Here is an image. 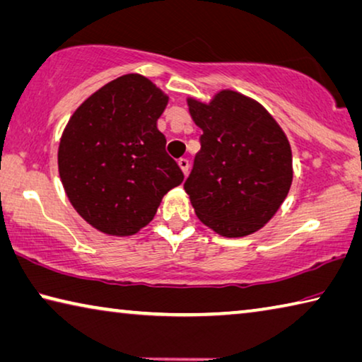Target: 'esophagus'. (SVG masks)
<instances>
[{
  "label": "esophagus",
  "instance_id": "1",
  "mask_svg": "<svg viewBox=\"0 0 362 362\" xmlns=\"http://www.w3.org/2000/svg\"><path fill=\"white\" fill-rule=\"evenodd\" d=\"M179 168L182 169V172L183 174H188V169H190V163H188V159L187 158H180L179 159Z\"/></svg>",
  "mask_w": 362,
  "mask_h": 362
}]
</instances>
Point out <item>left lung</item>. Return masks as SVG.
<instances>
[{
    "label": "left lung",
    "instance_id": "obj_1",
    "mask_svg": "<svg viewBox=\"0 0 362 362\" xmlns=\"http://www.w3.org/2000/svg\"><path fill=\"white\" fill-rule=\"evenodd\" d=\"M203 130L202 150L183 188L194 214L211 230L240 238L272 219L293 180L291 146L261 103L221 90L209 103L187 98Z\"/></svg>",
    "mask_w": 362,
    "mask_h": 362
}]
</instances>
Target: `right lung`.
Instances as JSON below:
<instances>
[{
  "mask_svg": "<svg viewBox=\"0 0 362 362\" xmlns=\"http://www.w3.org/2000/svg\"><path fill=\"white\" fill-rule=\"evenodd\" d=\"M169 96L125 74L90 95L69 119L57 168L69 202L96 230L129 237L153 221L183 174L158 130Z\"/></svg>",
  "mask_w": 362,
  "mask_h": 362,
  "instance_id": "right-lung-1",
  "label": "right lung"
}]
</instances>
